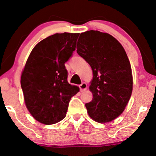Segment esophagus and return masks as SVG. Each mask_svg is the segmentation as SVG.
Masks as SVG:
<instances>
[{
  "label": "esophagus",
  "mask_w": 156,
  "mask_h": 156,
  "mask_svg": "<svg viewBox=\"0 0 156 156\" xmlns=\"http://www.w3.org/2000/svg\"><path fill=\"white\" fill-rule=\"evenodd\" d=\"M79 87H80V91H85V90L86 89V88H87V85H86V83H82L79 86Z\"/></svg>",
  "instance_id": "1"
}]
</instances>
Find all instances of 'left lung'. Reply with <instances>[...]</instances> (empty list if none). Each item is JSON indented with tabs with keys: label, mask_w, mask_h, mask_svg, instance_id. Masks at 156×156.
Wrapping results in <instances>:
<instances>
[{
	"label": "left lung",
	"mask_w": 156,
	"mask_h": 156,
	"mask_svg": "<svg viewBox=\"0 0 156 156\" xmlns=\"http://www.w3.org/2000/svg\"><path fill=\"white\" fill-rule=\"evenodd\" d=\"M77 53L89 64L93 99L85 105L91 119L106 123L119 117L128 104L133 89L130 62L124 48L108 33L89 30L80 33Z\"/></svg>",
	"instance_id": "left-lung-1"
}]
</instances>
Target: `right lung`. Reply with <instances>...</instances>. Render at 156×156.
Listing matches in <instances>:
<instances>
[{
  "mask_svg": "<svg viewBox=\"0 0 156 156\" xmlns=\"http://www.w3.org/2000/svg\"><path fill=\"white\" fill-rule=\"evenodd\" d=\"M79 33H56L32 50L21 76L24 102L33 117L46 125L66 116L71 97L79 88L67 81L65 63L76 50Z\"/></svg>",
  "mask_w": 156,
  "mask_h": 156,
  "instance_id": "add662e5",
  "label": "right lung"
}]
</instances>
